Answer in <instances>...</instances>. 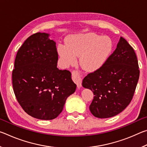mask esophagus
Instances as JSON below:
<instances>
[{"instance_id":"34e87169","label":"esophagus","mask_w":147,"mask_h":147,"mask_svg":"<svg viewBox=\"0 0 147 147\" xmlns=\"http://www.w3.org/2000/svg\"><path fill=\"white\" fill-rule=\"evenodd\" d=\"M72 78H73V80L76 83L77 87L78 88H81L82 86V79L80 78V73L78 71H73L72 72Z\"/></svg>"}]
</instances>
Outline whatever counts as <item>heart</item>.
I'll return each mask as SVG.
<instances>
[{
  "instance_id": "heart-1",
  "label": "heart",
  "mask_w": 147,
  "mask_h": 147,
  "mask_svg": "<svg viewBox=\"0 0 147 147\" xmlns=\"http://www.w3.org/2000/svg\"><path fill=\"white\" fill-rule=\"evenodd\" d=\"M59 45L58 53L65 67L73 65L79 56V63L87 71H94L102 67L112 51V41L106 36L90 33L80 34L66 39Z\"/></svg>"
}]
</instances>
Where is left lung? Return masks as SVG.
<instances>
[{"mask_svg":"<svg viewBox=\"0 0 147 147\" xmlns=\"http://www.w3.org/2000/svg\"><path fill=\"white\" fill-rule=\"evenodd\" d=\"M138 58L134 49L121 37L115 51L104 65L89 73L84 88L94 94L89 106L98 118H109L123 111L132 99L139 77Z\"/></svg>","mask_w":147,"mask_h":147,"instance_id":"left-lung-1","label":"left lung"}]
</instances>
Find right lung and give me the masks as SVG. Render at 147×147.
<instances>
[{
	"label": "right lung",
	"instance_id": "add662e5",
	"mask_svg": "<svg viewBox=\"0 0 147 147\" xmlns=\"http://www.w3.org/2000/svg\"><path fill=\"white\" fill-rule=\"evenodd\" d=\"M49 36L38 32L27 38L17 52L12 71L13 91L20 106L41 120L56 118L76 88L71 72L57 67L56 43Z\"/></svg>",
	"mask_w": 147,
	"mask_h": 147
}]
</instances>
